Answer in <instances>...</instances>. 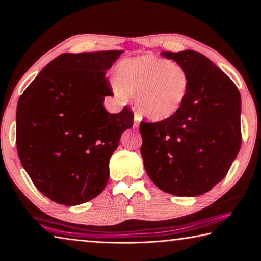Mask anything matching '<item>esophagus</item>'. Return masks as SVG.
Listing matches in <instances>:
<instances>
[{"mask_svg":"<svg viewBox=\"0 0 261 261\" xmlns=\"http://www.w3.org/2000/svg\"><path fill=\"white\" fill-rule=\"evenodd\" d=\"M139 124H140V119H139L138 115H135V120H134V123H133L134 129H137V128L139 127Z\"/></svg>","mask_w":261,"mask_h":261,"instance_id":"obj_1","label":"esophagus"}]
</instances>
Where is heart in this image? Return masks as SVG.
Listing matches in <instances>:
<instances>
[{
  "instance_id": "b5f03b06",
  "label": "heart",
  "mask_w": 261,
  "mask_h": 261,
  "mask_svg": "<svg viewBox=\"0 0 261 261\" xmlns=\"http://www.w3.org/2000/svg\"><path fill=\"white\" fill-rule=\"evenodd\" d=\"M115 92L134 97L137 110L151 121H164L179 112L190 89V77L180 64L142 56L121 64Z\"/></svg>"
}]
</instances>
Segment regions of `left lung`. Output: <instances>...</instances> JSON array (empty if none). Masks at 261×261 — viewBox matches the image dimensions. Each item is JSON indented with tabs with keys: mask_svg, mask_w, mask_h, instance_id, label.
Returning a JSON list of instances; mask_svg holds the SVG:
<instances>
[{
	"mask_svg": "<svg viewBox=\"0 0 261 261\" xmlns=\"http://www.w3.org/2000/svg\"><path fill=\"white\" fill-rule=\"evenodd\" d=\"M162 56L187 70L190 89L176 115L140 123L141 155L160 190L194 197L220 183L240 151V92L202 53L185 49Z\"/></svg>",
	"mask_w": 261,
	"mask_h": 261,
	"instance_id": "left-lung-1",
	"label": "left lung"
}]
</instances>
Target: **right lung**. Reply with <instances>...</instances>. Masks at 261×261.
Segmentation results:
<instances>
[{
  "instance_id": "obj_1",
  "label": "right lung",
  "mask_w": 261,
  "mask_h": 261,
  "mask_svg": "<svg viewBox=\"0 0 261 261\" xmlns=\"http://www.w3.org/2000/svg\"><path fill=\"white\" fill-rule=\"evenodd\" d=\"M122 51L63 53L20 96L17 154L35 187L51 201L78 205L105 190L109 159L133 113L109 114L106 72Z\"/></svg>"
}]
</instances>
